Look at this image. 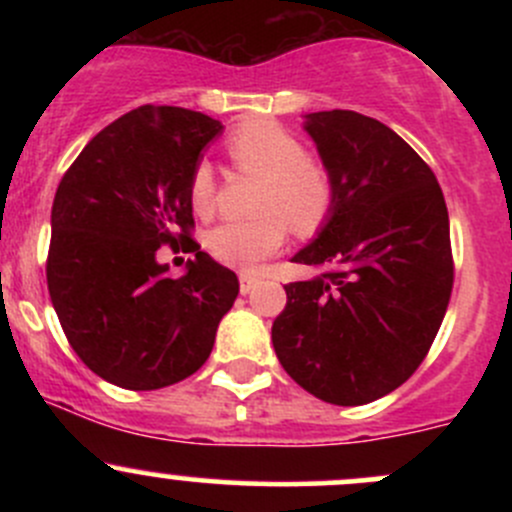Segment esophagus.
<instances>
[{
	"instance_id": "1",
	"label": "esophagus",
	"mask_w": 512,
	"mask_h": 512,
	"mask_svg": "<svg viewBox=\"0 0 512 512\" xmlns=\"http://www.w3.org/2000/svg\"><path fill=\"white\" fill-rule=\"evenodd\" d=\"M257 285H260V277L250 275V272H240V292L242 294H250Z\"/></svg>"
}]
</instances>
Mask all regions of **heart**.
Here are the masks:
<instances>
[{"label":"heart","mask_w":512,"mask_h":512,"mask_svg":"<svg viewBox=\"0 0 512 512\" xmlns=\"http://www.w3.org/2000/svg\"><path fill=\"white\" fill-rule=\"evenodd\" d=\"M232 163L252 175H262L255 220H227L208 235V250L215 260L237 270H255L275 255L287 237V223L307 235L324 223L332 210V175L304 146L272 121H252L227 138ZM215 170L208 163L195 165L190 175V203L198 215L215 210Z\"/></svg>","instance_id":"1"}]
</instances>
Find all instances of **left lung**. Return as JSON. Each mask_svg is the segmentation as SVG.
I'll list each match as a JSON object with an SVG mask.
<instances>
[{
	"mask_svg": "<svg viewBox=\"0 0 512 512\" xmlns=\"http://www.w3.org/2000/svg\"><path fill=\"white\" fill-rule=\"evenodd\" d=\"M302 126L334 200L292 257L322 272L285 287L272 344L304 391L361 406L399 389L441 327L453 287L446 200L433 170L376 118L337 108Z\"/></svg>",
	"mask_w": 512,
	"mask_h": 512,
	"instance_id": "obj_1",
	"label": "left lung"
}]
</instances>
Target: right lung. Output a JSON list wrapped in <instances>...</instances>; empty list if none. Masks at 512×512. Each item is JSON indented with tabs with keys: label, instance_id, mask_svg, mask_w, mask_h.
<instances>
[{
	"label": "right lung",
	"instance_id": "obj_1",
	"mask_svg": "<svg viewBox=\"0 0 512 512\" xmlns=\"http://www.w3.org/2000/svg\"><path fill=\"white\" fill-rule=\"evenodd\" d=\"M220 133L205 113L141 106L96 133L56 188L51 304L71 349L108 384L153 391L188 379L240 292L235 272L190 240V175ZM185 239L196 260L170 278L155 252Z\"/></svg>",
	"mask_w": 512,
	"mask_h": 512
}]
</instances>
